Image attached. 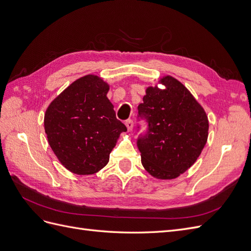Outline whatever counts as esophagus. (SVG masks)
<instances>
[{"label":"esophagus","instance_id":"esophagus-1","mask_svg":"<svg viewBox=\"0 0 251 251\" xmlns=\"http://www.w3.org/2000/svg\"><path fill=\"white\" fill-rule=\"evenodd\" d=\"M126 128H127V131H128V132H131V131L133 130V126H134L133 120H131V119L126 120Z\"/></svg>","mask_w":251,"mask_h":251}]
</instances>
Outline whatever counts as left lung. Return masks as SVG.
Wrapping results in <instances>:
<instances>
[{"label":"left lung","mask_w":251,"mask_h":251,"mask_svg":"<svg viewBox=\"0 0 251 251\" xmlns=\"http://www.w3.org/2000/svg\"><path fill=\"white\" fill-rule=\"evenodd\" d=\"M148 87L138 117L147 120L146 135L137 140L141 163L151 176L171 180L196 162L208 137V118L184 85L170 75Z\"/></svg>","instance_id":"8db88e82"}]
</instances>
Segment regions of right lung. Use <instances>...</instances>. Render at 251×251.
<instances>
[{
	"label": "right lung",
	"instance_id": "add662e5",
	"mask_svg": "<svg viewBox=\"0 0 251 251\" xmlns=\"http://www.w3.org/2000/svg\"><path fill=\"white\" fill-rule=\"evenodd\" d=\"M109 89L97 75H86L54 98L45 113L50 147L73 174L92 175L104 168L120 134L126 131L107 97Z\"/></svg>",
	"mask_w": 251,
	"mask_h": 251
}]
</instances>
